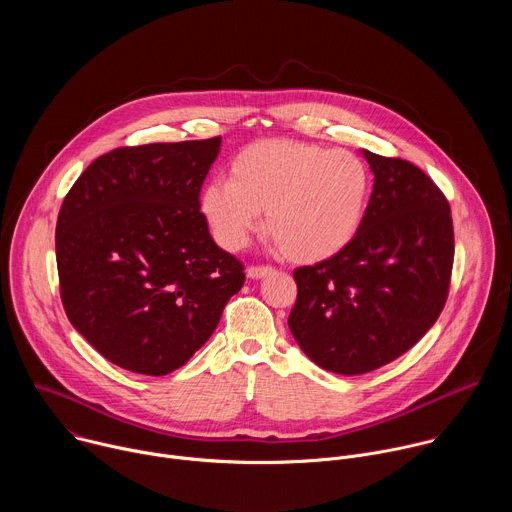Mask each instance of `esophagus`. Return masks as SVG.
Here are the masks:
<instances>
[{
  "label": "esophagus",
  "mask_w": 512,
  "mask_h": 512,
  "mask_svg": "<svg viewBox=\"0 0 512 512\" xmlns=\"http://www.w3.org/2000/svg\"><path fill=\"white\" fill-rule=\"evenodd\" d=\"M271 275H275L273 267H249L247 269L249 279H265V277H271Z\"/></svg>",
  "instance_id": "esophagus-1"
}]
</instances>
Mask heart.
Wrapping results in <instances>:
<instances>
[{"mask_svg":"<svg viewBox=\"0 0 512 512\" xmlns=\"http://www.w3.org/2000/svg\"><path fill=\"white\" fill-rule=\"evenodd\" d=\"M373 194L369 166L356 154L296 139H263L243 148L229 180L200 194V212L214 239L239 251L261 227L296 263L342 253L360 233Z\"/></svg>","mask_w":512,"mask_h":512,"instance_id":"obj_1","label":"heart"}]
</instances>
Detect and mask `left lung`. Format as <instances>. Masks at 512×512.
<instances>
[{
  "mask_svg": "<svg viewBox=\"0 0 512 512\" xmlns=\"http://www.w3.org/2000/svg\"><path fill=\"white\" fill-rule=\"evenodd\" d=\"M375 184L358 237L294 271L289 330L318 367L364 375L407 352L442 314L454 227L446 196L417 166L360 150Z\"/></svg>",
  "mask_w": 512,
  "mask_h": 512,
  "instance_id": "obj_1",
  "label": "left lung"
}]
</instances>
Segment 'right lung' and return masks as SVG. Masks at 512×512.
I'll use <instances>...</instances> for the list:
<instances>
[{
	"mask_svg": "<svg viewBox=\"0 0 512 512\" xmlns=\"http://www.w3.org/2000/svg\"><path fill=\"white\" fill-rule=\"evenodd\" d=\"M221 137L97 158L56 223L60 296L75 330L117 367L162 377L212 336L245 283L200 212Z\"/></svg>",
	"mask_w": 512,
	"mask_h": 512,
	"instance_id": "obj_1",
	"label": "right lung"
}]
</instances>
